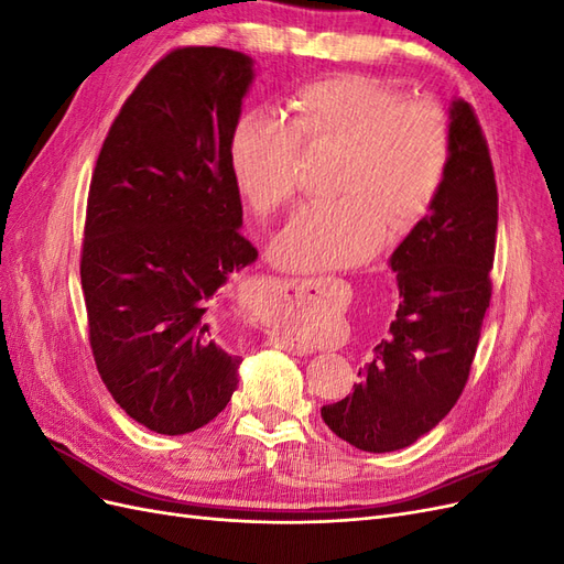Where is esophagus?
I'll use <instances>...</instances> for the list:
<instances>
[{
	"instance_id": "34e87169",
	"label": "esophagus",
	"mask_w": 564,
	"mask_h": 564,
	"mask_svg": "<svg viewBox=\"0 0 564 564\" xmlns=\"http://www.w3.org/2000/svg\"><path fill=\"white\" fill-rule=\"evenodd\" d=\"M319 284H322L319 280H289L286 282V286H292L294 292H313V289H317ZM284 348L289 352H294V355H305V352H308V348H305L303 344H299L296 338H286L284 340Z\"/></svg>"
}]
</instances>
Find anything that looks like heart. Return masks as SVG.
Masks as SVG:
<instances>
[{"instance_id":"heart-1","label":"heart","mask_w":564,"mask_h":564,"mask_svg":"<svg viewBox=\"0 0 564 564\" xmlns=\"http://www.w3.org/2000/svg\"><path fill=\"white\" fill-rule=\"evenodd\" d=\"M292 122L256 108L230 135V172L256 214H270L296 191L301 141L344 145L329 202L292 214L270 245L286 270H329L369 261L390 226L412 230L445 185L452 139L445 112L362 75L305 84L292 98Z\"/></svg>"}]
</instances>
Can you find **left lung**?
<instances>
[{
	"label": "left lung",
	"mask_w": 564,
	"mask_h": 564,
	"mask_svg": "<svg viewBox=\"0 0 564 564\" xmlns=\"http://www.w3.org/2000/svg\"><path fill=\"white\" fill-rule=\"evenodd\" d=\"M452 155L431 214L390 256L400 305L352 395L322 406L362 452H395L433 431L466 388L491 299L499 195L489 148L466 100L449 106Z\"/></svg>",
	"instance_id": "left-lung-1"
}]
</instances>
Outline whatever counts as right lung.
I'll return each mask as SVG.
<instances>
[{"label": "right lung", "mask_w": 564, "mask_h": 564, "mask_svg": "<svg viewBox=\"0 0 564 564\" xmlns=\"http://www.w3.org/2000/svg\"><path fill=\"white\" fill-rule=\"evenodd\" d=\"M253 61L166 54L127 98L91 176L82 289L96 369L145 429L183 435L224 412L242 357L214 340L216 292L256 261L230 172Z\"/></svg>", "instance_id": "add662e5"}]
</instances>
